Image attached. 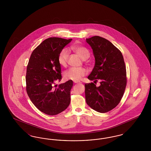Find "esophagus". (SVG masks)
Instances as JSON below:
<instances>
[{
    "instance_id": "obj_1",
    "label": "esophagus",
    "mask_w": 151,
    "mask_h": 151,
    "mask_svg": "<svg viewBox=\"0 0 151 151\" xmlns=\"http://www.w3.org/2000/svg\"><path fill=\"white\" fill-rule=\"evenodd\" d=\"M73 83H80V81H74Z\"/></svg>"
}]
</instances>
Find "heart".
<instances>
[{"label": "heart", "instance_id": "1", "mask_svg": "<svg viewBox=\"0 0 151 151\" xmlns=\"http://www.w3.org/2000/svg\"><path fill=\"white\" fill-rule=\"evenodd\" d=\"M71 49L76 52L83 59H86L90 55V52L88 49L84 46L78 45H74L71 47ZM69 57L68 51L66 49H63L60 51L58 61L59 65L62 67H66ZM87 71L84 68H71L64 72L63 76L66 80L79 81L83 76L86 75Z\"/></svg>", "mask_w": 151, "mask_h": 151}]
</instances>
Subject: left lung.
Here are the masks:
<instances>
[{
  "mask_svg": "<svg viewBox=\"0 0 151 151\" xmlns=\"http://www.w3.org/2000/svg\"><path fill=\"white\" fill-rule=\"evenodd\" d=\"M95 58L93 69L88 78L98 80L85 84L86 104L94 110L104 113L120 102L127 84L126 68L122 52L108 40L100 36L86 38Z\"/></svg>",
  "mask_w": 151,
  "mask_h": 151,
  "instance_id": "1",
  "label": "left lung"
}]
</instances>
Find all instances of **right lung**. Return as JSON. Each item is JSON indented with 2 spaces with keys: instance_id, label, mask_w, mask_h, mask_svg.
<instances>
[{
  "instance_id": "right-lung-1",
  "label": "right lung",
  "mask_w": 151,
  "mask_h": 151,
  "mask_svg": "<svg viewBox=\"0 0 151 151\" xmlns=\"http://www.w3.org/2000/svg\"><path fill=\"white\" fill-rule=\"evenodd\" d=\"M71 40L58 37L47 38L33 51L29 59L25 77L26 91L36 108L47 115L59 114L70 104L72 80L57 86L55 84L62 79L58 55Z\"/></svg>"
}]
</instances>
